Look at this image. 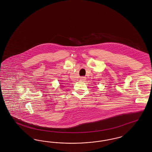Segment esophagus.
<instances>
[{"label": "esophagus", "mask_w": 152, "mask_h": 152, "mask_svg": "<svg viewBox=\"0 0 152 152\" xmlns=\"http://www.w3.org/2000/svg\"><path fill=\"white\" fill-rule=\"evenodd\" d=\"M80 80L82 81H85L86 80V77H84V76H82L80 77Z\"/></svg>", "instance_id": "obj_1"}]
</instances>
